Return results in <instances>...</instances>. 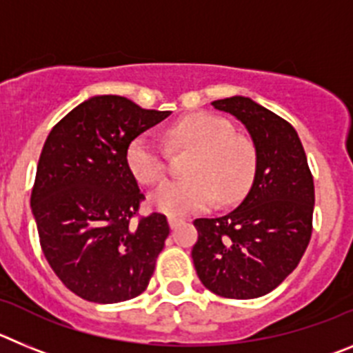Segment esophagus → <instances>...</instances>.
<instances>
[{"label":"esophagus","instance_id":"esophagus-1","mask_svg":"<svg viewBox=\"0 0 353 353\" xmlns=\"http://www.w3.org/2000/svg\"><path fill=\"white\" fill-rule=\"evenodd\" d=\"M168 223H170L171 230H174V228L179 226V224H182L183 221H182V219H179V217H170V219H168Z\"/></svg>","mask_w":353,"mask_h":353}]
</instances>
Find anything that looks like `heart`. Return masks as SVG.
<instances>
[{"instance_id":"b5f03b06","label":"heart","mask_w":353,"mask_h":353,"mask_svg":"<svg viewBox=\"0 0 353 353\" xmlns=\"http://www.w3.org/2000/svg\"><path fill=\"white\" fill-rule=\"evenodd\" d=\"M173 146L192 148L185 166L189 176L168 182L152 196L157 210L180 217L205 210L215 199L221 205L239 201L256 173V148L252 141L233 132L232 121L212 113L180 118L168 129ZM127 168L143 185H159L168 176L166 152L146 136H138L125 152Z\"/></svg>"}]
</instances>
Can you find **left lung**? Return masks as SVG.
<instances>
[{"mask_svg": "<svg viewBox=\"0 0 353 353\" xmlns=\"http://www.w3.org/2000/svg\"><path fill=\"white\" fill-rule=\"evenodd\" d=\"M245 125L256 148L251 191L233 212L196 219L192 248L205 288L224 299H256L295 270L313 233L314 183L304 146L288 121L248 97L212 102Z\"/></svg>", "mask_w": 353, "mask_h": 353, "instance_id": "obj_1", "label": "left lung"}]
</instances>
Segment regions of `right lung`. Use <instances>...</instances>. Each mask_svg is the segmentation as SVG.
I'll return each mask as SVG.
<instances>
[{
    "label": "right lung",
    "instance_id": "add662e5",
    "mask_svg": "<svg viewBox=\"0 0 353 353\" xmlns=\"http://www.w3.org/2000/svg\"><path fill=\"white\" fill-rule=\"evenodd\" d=\"M170 114L125 97H93L43 143L31 189L40 248L60 281L84 301H130L152 279L170 224L159 212L139 214L145 194L125 152Z\"/></svg>",
    "mask_w": 353,
    "mask_h": 353
}]
</instances>
